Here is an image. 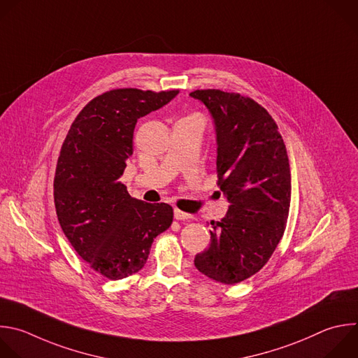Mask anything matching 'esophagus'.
<instances>
[{"instance_id": "obj_1", "label": "esophagus", "mask_w": 358, "mask_h": 358, "mask_svg": "<svg viewBox=\"0 0 358 358\" xmlns=\"http://www.w3.org/2000/svg\"><path fill=\"white\" fill-rule=\"evenodd\" d=\"M174 217L177 220H185V219H191L192 215L191 213H187V212H182L180 209H174Z\"/></svg>"}]
</instances>
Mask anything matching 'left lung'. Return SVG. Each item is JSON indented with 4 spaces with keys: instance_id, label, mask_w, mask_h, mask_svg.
<instances>
[{
    "instance_id": "8db88e82",
    "label": "left lung",
    "mask_w": 358,
    "mask_h": 358,
    "mask_svg": "<svg viewBox=\"0 0 358 358\" xmlns=\"http://www.w3.org/2000/svg\"><path fill=\"white\" fill-rule=\"evenodd\" d=\"M189 95L213 119L217 185L230 203L210 223V245L194 264L233 285L259 273L281 241L291 203L289 160L274 119L252 98L220 90Z\"/></svg>"
}]
</instances>
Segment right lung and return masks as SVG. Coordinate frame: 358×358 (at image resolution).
<instances>
[{"mask_svg":"<svg viewBox=\"0 0 358 358\" xmlns=\"http://www.w3.org/2000/svg\"><path fill=\"white\" fill-rule=\"evenodd\" d=\"M177 94L103 92L77 115L62 146L53 182L59 223L78 256L108 280L142 270L156 236L173 222L169 203L132 198L119 178L134 153L138 119Z\"/></svg>","mask_w":358,"mask_h":358,"instance_id":"obj_1","label":"right lung"}]
</instances>
